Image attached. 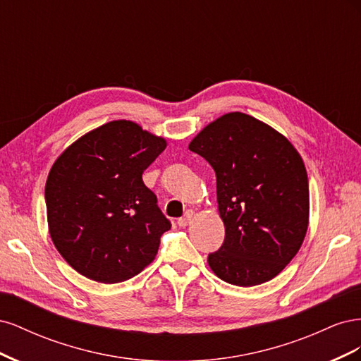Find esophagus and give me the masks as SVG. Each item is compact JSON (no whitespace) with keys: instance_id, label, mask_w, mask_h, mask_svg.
<instances>
[{"instance_id":"obj_1","label":"esophagus","mask_w":361,"mask_h":361,"mask_svg":"<svg viewBox=\"0 0 361 361\" xmlns=\"http://www.w3.org/2000/svg\"><path fill=\"white\" fill-rule=\"evenodd\" d=\"M192 215H194V212H192V211H187V212H185V215H183L182 218H179V220H178L179 227H187V226L191 223V218H192Z\"/></svg>"}]
</instances>
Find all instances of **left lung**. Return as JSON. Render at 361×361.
Returning a JSON list of instances; mask_svg holds the SVG:
<instances>
[{"instance_id": "left-lung-1", "label": "left lung", "mask_w": 361, "mask_h": 361, "mask_svg": "<svg viewBox=\"0 0 361 361\" xmlns=\"http://www.w3.org/2000/svg\"><path fill=\"white\" fill-rule=\"evenodd\" d=\"M190 150L215 171L226 227L207 256L216 277L235 286L274 279L298 253L309 226V179L286 137L244 113H228L197 134Z\"/></svg>"}]
</instances>
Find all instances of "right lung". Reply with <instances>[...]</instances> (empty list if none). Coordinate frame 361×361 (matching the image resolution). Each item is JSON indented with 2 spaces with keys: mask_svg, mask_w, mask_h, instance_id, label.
<instances>
[{
  "mask_svg": "<svg viewBox=\"0 0 361 361\" xmlns=\"http://www.w3.org/2000/svg\"><path fill=\"white\" fill-rule=\"evenodd\" d=\"M166 140L114 120L76 140L54 162L45 187L52 243L84 277L133 279L155 259L171 223L143 182Z\"/></svg>",
  "mask_w": 361,
  "mask_h": 361,
  "instance_id": "add662e5",
  "label": "right lung"
}]
</instances>
